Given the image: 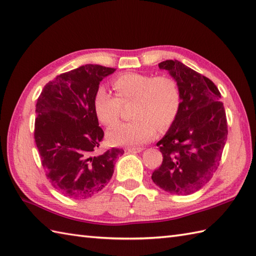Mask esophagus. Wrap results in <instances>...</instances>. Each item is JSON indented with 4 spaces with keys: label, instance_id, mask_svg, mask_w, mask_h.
Masks as SVG:
<instances>
[{
    "label": "esophagus",
    "instance_id": "esophagus-1",
    "mask_svg": "<svg viewBox=\"0 0 256 256\" xmlns=\"http://www.w3.org/2000/svg\"><path fill=\"white\" fill-rule=\"evenodd\" d=\"M142 150H143L142 148H130L126 150V152H128V153H140V152H142Z\"/></svg>",
    "mask_w": 256,
    "mask_h": 256
}]
</instances>
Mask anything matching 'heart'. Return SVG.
I'll return each mask as SVG.
<instances>
[{
	"label": "heart",
	"instance_id": "1",
	"mask_svg": "<svg viewBox=\"0 0 256 256\" xmlns=\"http://www.w3.org/2000/svg\"><path fill=\"white\" fill-rule=\"evenodd\" d=\"M116 96L104 86H98L94 108L98 120L111 126L116 123L121 103L133 100L131 121L120 123L106 132L108 142L114 146H138L155 136L157 126L166 130L175 121L180 108V90L170 77L146 74H124L113 80Z\"/></svg>",
	"mask_w": 256,
	"mask_h": 256
}]
</instances>
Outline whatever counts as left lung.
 <instances>
[{
  "label": "left lung",
  "mask_w": 256,
  "mask_h": 256,
  "mask_svg": "<svg viewBox=\"0 0 256 256\" xmlns=\"http://www.w3.org/2000/svg\"><path fill=\"white\" fill-rule=\"evenodd\" d=\"M167 70L180 90V108L162 138L157 143L162 162L152 179L172 194H192L214 176L228 138V124L221 94L204 76L178 60H165Z\"/></svg>",
  "instance_id": "8db88e82"
}]
</instances>
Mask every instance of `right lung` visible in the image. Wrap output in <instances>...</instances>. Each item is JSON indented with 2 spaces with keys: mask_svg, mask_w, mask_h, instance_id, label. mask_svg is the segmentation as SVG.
I'll list each match as a JSON object with an SVG mask.
<instances>
[{
  "mask_svg": "<svg viewBox=\"0 0 256 256\" xmlns=\"http://www.w3.org/2000/svg\"><path fill=\"white\" fill-rule=\"evenodd\" d=\"M116 72L84 64L57 76L36 103L35 142L48 180L69 198L86 199L110 182L114 160L124 153L111 148L96 154L103 138L94 96L100 81Z\"/></svg>",
  "mask_w": 256,
  "mask_h": 256,
  "instance_id": "obj_1",
  "label": "right lung"
}]
</instances>
